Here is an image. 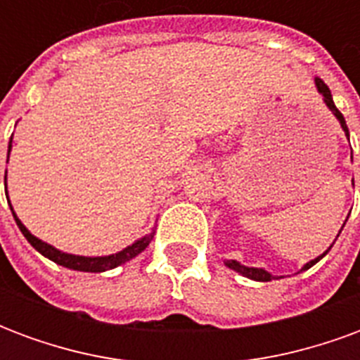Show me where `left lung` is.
<instances>
[{
	"label": "left lung",
	"mask_w": 360,
	"mask_h": 360,
	"mask_svg": "<svg viewBox=\"0 0 360 360\" xmlns=\"http://www.w3.org/2000/svg\"><path fill=\"white\" fill-rule=\"evenodd\" d=\"M314 82H316V89H318V92H320V94L324 96V102H326V105H328V108H330V110H332L333 115H335V117H338V121H340L341 129H343V131H345V136H347V139H349V129H347V123H345V119H343V115H341V111L338 110V108H335V103H333V98H332V92H330V89H328V86H326V82L322 81V79H314ZM341 229H343V227H341ZM340 233H341V231H340ZM330 249H332V247H330ZM326 255H328V250H326V252H324V255H322V257L314 258V260H310L309 264H304V266H302V270H309L310 266H314V264H316L318 260H320V258H324ZM226 266H227V268H231V270H235V271H239V274H243V276H245V278L257 279V281H271V279H274V276H271V274H268V271H266V270H262V268H249V266H243V264H239V262H237V260H227Z\"/></svg>",
	"instance_id": "1"
}]
</instances>
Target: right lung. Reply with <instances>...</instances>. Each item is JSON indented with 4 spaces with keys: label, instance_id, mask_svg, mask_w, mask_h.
<instances>
[{
    "label": "right lung",
    "instance_id": "add662e5",
    "mask_svg": "<svg viewBox=\"0 0 360 360\" xmlns=\"http://www.w3.org/2000/svg\"><path fill=\"white\" fill-rule=\"evenodd\" d=\"M13 139V136H11ZM9 152H11V141H9V150H7V162H9ZM13 212V208H11ZM13 218L17 221V226L22 231V235L27 237V241L34 247L40 255H44L46 258H50L53 260L56 264L59 266H65V268H71V270H79V271H105V270H113V268H117V266L125 264L127 260H131L136 255H141L142 250L146 249L152 241V237H154V231L146 237H142L136 243H133L131 247H127L121 252H115V255H110V257H77V255H67V252H61V250L53 249L51 245L48 243L40 241L38 237L28 231L27 227L22 226V221L17 218V214L13 212Z\"/></svg>",
    "mask_w": 360,
    "mask_h": 360
}]
</instances>
